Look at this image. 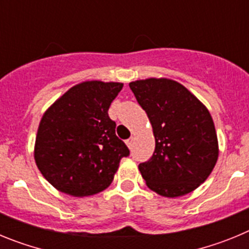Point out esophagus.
<instances>
[{
  "label": "esophagus",
  "mask_w": 249,
  "mask_h": 249,
  "mask_svg": "<svg viewBox=\"0 0 249 249\" xmlns=\"http://www.w3.org/2000/svg\"><path fill=\"white\" fill-rule=\"evenodd\" d=\"M126 144L128 146V148H132V146H133V137L128 138V140L126 141Z\"/></svg>",
  "instance_id": "34e87169"
}]
</instances>
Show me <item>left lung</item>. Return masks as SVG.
I'll return each mask as SVG.
<instances>
[{
    "mask_svg": "<svg viewBox=\"0 0 249 249\" xmlns=\"http://www.w3.org/2000/svg\"><path fill=\"white\" fill-rule=\"evenodd\" d=\"M153 128L156 148L138 168L148 188L164 197L195 191L211 175L218 141L208 109L181 83L148 78L129 83Z\"/></svg>",
    "mask_w": 249,
    "mask_h": 249,
    "instance_id": "obj_1",
    "label": "left lung"
}]
</instances>
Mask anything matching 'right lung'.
I'll list each match as a JSON object with an SVG mask.
<instances>
[{
    "label": "right lung",
    "instance_id": "add662e5",
    "mask_svg": "<svg viewBox=\"0 0 249 249\" xmlns=\"http://www.w3.org/2000/svg\"><path fill=\"white\" fill-rule=\"evenodd\" d=\"M122 83L89 81L68 89L45 112L35 160L54 188L73 197L96 195L112 183L128 147L108 116Z\"/></svg>",
    "mask_w": 249,
    "mask_h": 249
}]
</instances>
